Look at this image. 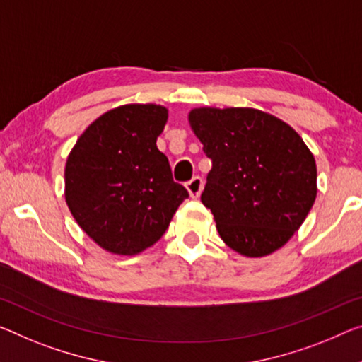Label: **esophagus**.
<instances>
[{
    "label": "esophagus",
    "mask_w": 362,
    "mask_h": 362,
    "mask_svg": "<svg viewBox=\"0 0 362 362\" xmlns=\"http://www.w3.org/2000/svg\"><path fill=\"white\" fill-rule=\"evenodd\" d=\"M202 186H204L202 177L194 176L191 181L186 182V189H187L189 196H191L192 199H197L200 196V192H202Z\"/></svg>",
    "instance_id": "obj_1"
}]
</instances>
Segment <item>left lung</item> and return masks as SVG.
Masks as SVG:
<instances>
[{
  "mask_svg": "<svg viewBox=\"0 0 362 362\" xmlns=\"http://www.w3.org/2000/svg\"><path fill=\"white\" fill-rule=\"evenodd\" d=\"M189 124L212 160L200 200L226 246L244 257L285 246L317 196L315 160L301 136L255 108H194Z\"/></svg>",
  "mask_w": 362,
  "mask_h": 362,
  "instance_id": "8db88e82",
  "label": "left lung"
}]
</instances>
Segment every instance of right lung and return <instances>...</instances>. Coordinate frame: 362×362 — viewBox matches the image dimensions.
Instances as JSON below:
<instances>
[{
  "instance_id": "right-lung-1",
  "label": "right lung",
  "mask_w": 362,
  "mask_h": 362,
  "mask_svg": "<svg viewBox=\"0 0 362 362\" xmlns=\"http://www.w3.org/2000/svg\"><path fill=\"white\" fill-rule=\"evenodd\" d=\"M166 119L162 105L110 110L82 132L66 162V204L87 236L111 254L153 246L189 196L157 148Z\"/></svg>"
}]
</instances>
